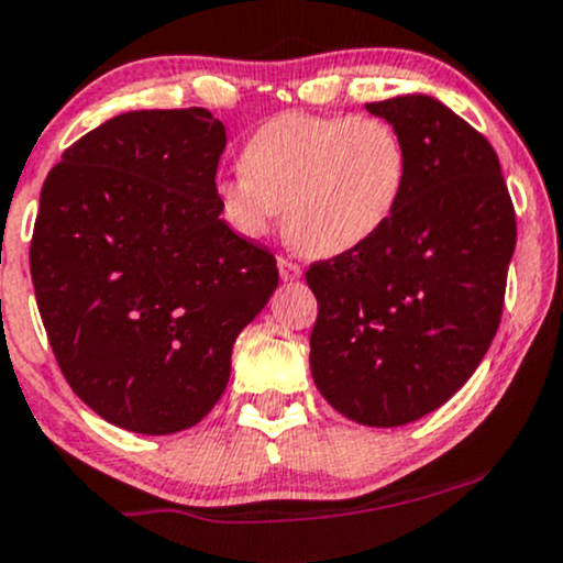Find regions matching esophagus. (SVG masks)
Returning a JSON list of instances; mask_svg holds the SVG:
<instances>
[{
  "label": "esophagus",
  "instance_id": "34e87169",
  "mask_svg": "<svg viewBox=\"0 0 563 563\" xmlns=\"http://www.w3.org/2000/svg\"><path fill=\"white\" fill-rule=\"evenodd\" d=\"M279 274H282L284 282H295V279H300V274H303V268H300V265L295 263V260L279 257Z\"/></svg>",
  "mask_w": 563,
  "mask_h": 563
}]
</instances>
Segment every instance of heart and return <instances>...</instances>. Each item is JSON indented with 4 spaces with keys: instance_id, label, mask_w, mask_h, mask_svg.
Instances as JSON below:
<instances>
[{
    "instance_id": "1",
    "label": "heart",
    "mask_w": 563,
    "mask_h": 563,
    "mask_svg": "<svg viewBox=\"0 0 563 563\" xmlns=\"http://www.w3.org/2000/svg\"><path fill=\"white\" fill-rule=\"evenodd\" d=\"M244 174L214 187L222 220L263 239L284 209V235L306 255L360 250L389 225L408 187L400 131L376 114H279L246 142Z\"/></svg>"
}]
</instances>
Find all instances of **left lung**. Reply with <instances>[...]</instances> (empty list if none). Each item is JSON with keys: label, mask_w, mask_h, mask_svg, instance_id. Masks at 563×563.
<instances>
[{"label": "left lung", "mask_w": 563, "mask_h": 563, "mask_svg": "<svg viewBox=\"0 0 563 563\" xmlns=\"http://www.w3.org/2000/svg\"><path fill=\"white\" fill-rule=\"evenodd\" d=\"M405 139L408 187L360 250L308 265L311 376L356 424L400 427L451 400L497 335L516 209L488 139L429 96L373 101Z\"/></svg>", "instance_id": "8db88e82"}]
</instances>
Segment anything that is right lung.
<instances>
[{"mask_svg":"<svg viewBox=\"0 0 563 563\" xmlns=\"http://www.w3.org/2000/svg\"><path fill=\"white\" fill-rule=\"evenodd\" d=\"M222 150L203 107L125 112L42 185L29 250L42 324L75 395L114 427L198 424L279 284L274 252L220 220Z\"/></svg>","mask_w":563,"mask_h":563,"instance_id":"1","label":"right lung"}]
</instances>
